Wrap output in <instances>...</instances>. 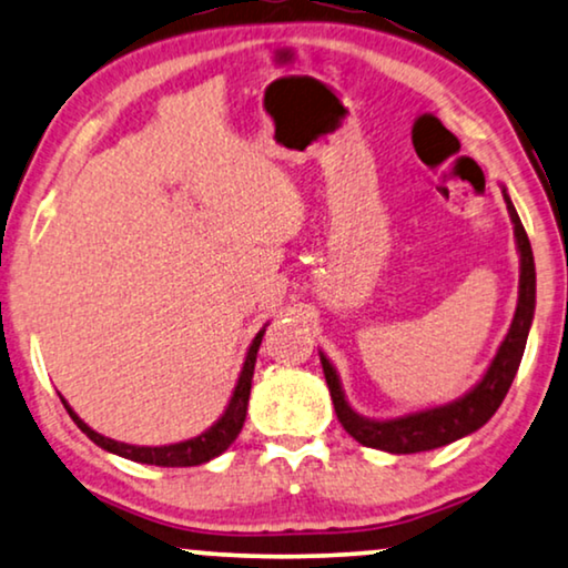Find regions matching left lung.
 Returning a JSON list of instances; mask_svg holds the SVG:
<instances>
[{
  "instance_id": "obj_1",
  "label": "left lung",
  "mask_w": 568,
  "mask_h": 568,
  "mask_svg": "<svg viewBox=\"0 0 568 568\" xmlns=\"http://www.w3.org/2000/svg\"><path fill=\"white\" fill-rule=\"evenodd\" d=\"M504 192L506 210L514 223V239H517V252H519V298H517V312H514L511 327L506 332L504 343L498 345V351L490 361L488 372L483 374V379L475 384L470 392H465L463 397L452 399L447 405L428 407V410L407 413L399 418H363L347 405L343 384L332 366L327 355L320 351V361L324 368V379H327L332 403H335L337 420L343 423V428L351 434L355 442L363 447L389 452V455H415V452H428L447 447V444L457 442L473 430L494 418L498 405L504 403L506 392H509L514 376H517L519 361L525 355L527 335H530L532 316H535V260H532V246L527 239L525 225H521L517 210H514L509 194Z\"/></svg>"
}]
</instances>
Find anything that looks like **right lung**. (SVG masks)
Segmentation results:
<instances>
[{"instance_id":"1","label":"right lung","mask_w":568,"mask_h":568,"mask_svg":"<svg viewBox=\"0 0 568 568\" xmlns=\"http://www.w3.org/2000/svg\"><path fill=\"white\" fill-rule=\"evenodd\" d=\"M262 337H264V327L256 332L252 345H248L244 366H241L239 382H236V387H233V395L229 399V407H225V413L207 430H202V434L194 436V438H186V442L165 444V447H138V444L116 442V438H109V436L98 434V430L90 428L88 423L72 410L70 403H67L64 397H62V403L67 407V413H70V418L78 423V428L82 430V434H85L90 442H95L101 449L111 452V455L132 459V463L158 465V467H194V465L210 463V459L223 455V452L229 449L233 442H236L241 428H244L248 392H252L256 351H260Z\"/></svg>"}]
</instances>
